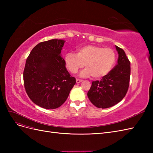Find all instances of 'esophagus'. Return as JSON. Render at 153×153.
Returning a JSON list of instances; mask_svg holds the SVG:
<instances>
[{
  "mask_svg": "<svg viewBox=\"0 0 153 153\" xmlns=\"http://www.w3.org/2000/svg\"><path fill=\"white\" fill-rule=\"evenodd\" d=\"M76 82L77 84H78V83H80L82 82V80H80V79H76Z\"/></svg>",
  "mask_w": 153,
  "mask_h": 153,
  "instance_id": "1",
  "label": "esophagus"
}]
</instances>
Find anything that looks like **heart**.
<instances>
[{
  "instance_id": "heart-1",
  "label": "heart",
  "mask_w": 153,
  "mask_h": 153,
  "mask_svg": "<svg viewBox=\"0 0 153 153\" xmlns=\"http://www.w3.org/2000/svg\"><path fill=\"white\" fill-rule=\"evenodd\" d=\"M116 60L114 50L97 45H86L77 49L76 54L67 53L64 62L68 70L75 74L84 66L80 73L82 76H92L94 78H102L112 70Z\"/></svg>"
}]
</instances>
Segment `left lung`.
Wrapping results in <instances>:
<instances>
[{
	"label": "left lung",
	"instance_id": "8db88e82",
	"mask_svg": "<svg viewBox=\"0 0 153 153\" xmlns=\"http://www.w3.org/2000/svg\"><path fill=\"white\" fill-rule=\"evenodd\" d=\"M117 64L100 81L92 82L87 96L98 108H107L120 102L126 96L130 78V62L124 51L115 46Z\"/></svg>",
	"mask_w": 153,
	"mask_h": 153
}]
</instances>
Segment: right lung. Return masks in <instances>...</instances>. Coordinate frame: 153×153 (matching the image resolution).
<instances>
[{
  "mask_svg": "<svg viewBox=\"0 0 153 153\" xmlns=\"http://www.w3.org/2000/svg\"><path fill=\"white\" fill-rule=\"evenodd\" d=\"M64 43L57 39L39 43L27 59L24 71L26 92L32 102L43 108L61 106L76 83L61 57Z\"/></svg>",
  "mask_w": 153,
  "mask_h": 153,
  "instance_id": "right-lung-1",
  "label": "right lung"
}]
</instances>
